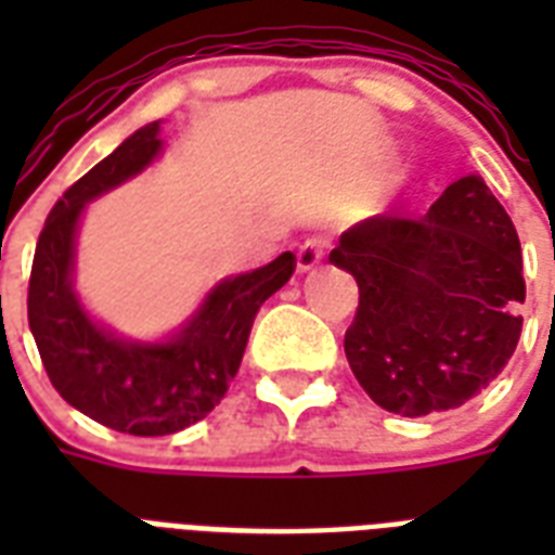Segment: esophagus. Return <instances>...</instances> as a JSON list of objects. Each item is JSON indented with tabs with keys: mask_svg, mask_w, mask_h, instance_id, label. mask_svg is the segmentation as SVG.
I'll return each instance as SVG.
<instances>
[{
	"mask_svg": "<svg viewBox=\"0 0 555 555\" xmlns=\"http://www.w3.org/2000/svg\"><path fill=\"white\" fill-rule=\"evenodd\" d=\"M322 253H325V244L320 238H308V242L299 244V250H296V268L302 270H311L320 264Z\"/></svg>",
	"mask_w": 555,
	"mask_h": 555,
	"instance_id": "obj_1",
	"label": "esophagus"
}]
</instances>
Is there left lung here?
<instances>
[{
  "instance_id": "1",
  "label": "left lung",
  "mask_w": 555,
  "mask_h": 555,
  "mask_svg": "<svg viewBox=\"0 0 555 555\" xmlns=\"http://www.w3.org/2000/svg\"><path fill=\"white\" fill-rule=\"evenodd\" d=\"M328 261L357 279L346 357L386 412L457 409L516 351L521 244L481 176L449 184L421 218H365L339 235Z\"/></svg>"
}]
</instances>
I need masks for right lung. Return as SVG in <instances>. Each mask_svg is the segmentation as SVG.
I'll return each instance as SVG.
<instances>
[{
	"label": "right lung",
	"mask_w": 555,
	"mask_h": 555,
	"mask_svg": "<svg viewBox=\"0 0 555 555\" xmlns=\"http://www.w3.org/2000/svg\"><path fill=\"white\" fill-rule=\"evenodd\" d=\"M160 124L143 126L63 192L39 233L28 282V325L51 386L91 421L129 435H172L207 417L238 374L261 302L296 270L294 253L212 287L169 343H129L100 328L72 287L82 207L160 152Z\"/></svg>",
	"instance_id": "add662e5"
}]
</instances>
